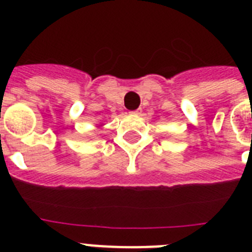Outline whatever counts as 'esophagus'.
I'll return each mask as SVG.
<instances>
[{"label": "esophagus", "mask_w": 252, "mask_h": 252, "mask_svg": "<svg viewBox=\"0 0 252 252\" xmlns=\"http://www.w3.org/2000/svg\"><path fill=\"white\" fill-rule=\"evenodd\" d=\"M131 115H140V113H141V110H140V108H137V110H135V111H131Z\"/></svg>", "instance_id": "obj_1"}]
</instances>
